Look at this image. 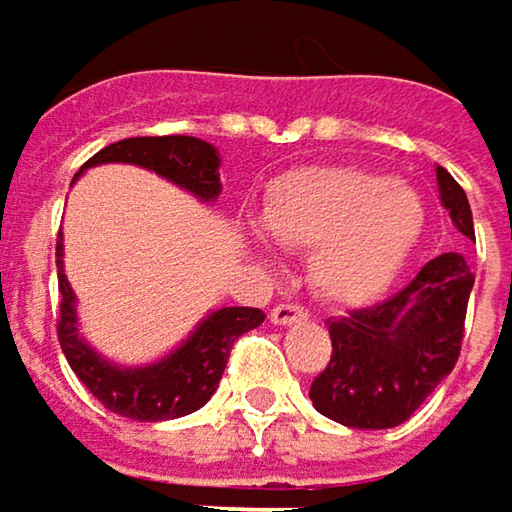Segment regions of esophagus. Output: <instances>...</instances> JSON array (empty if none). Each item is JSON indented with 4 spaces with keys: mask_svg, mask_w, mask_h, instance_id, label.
Instances as JSON below:
<instances>
[{
    "mask_svg": "<svg viewBox=\"0 0 512 512\" xmlns=\"http://www.w3.org/2000/svg\"><path fill=\"white\" fill-rule=\"evenodd\" d=\"M308 314H305V308H299V305H293V302H281V305H275L272 311H269V320L275 323V326H290V323H299V320H305Z\"/></svg>",
    "mask_w": 512,
    "mask_h": 512,
    "instance_id": "obj_1",
    "label": "esophagus"
}]
</instances>
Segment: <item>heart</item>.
<instances>
[{
    "label": "heart",
    "instance_id": "obj_1",
    "mask_svg": "<svg viewBox=\"0 0 512 512\" xmlns=\"http://www.w3.org/2000/svg\"><path fill=\"white\" fill-rule=\"evenodd\" d=\"M260 219L278 246L308 249V281L323 299L361 305L412 252L424 204L409 183L370 168L311 165L269 183Z\"/></svg>",
    "mask_w": 512,
    "mask_h": 512
}]
</instances>
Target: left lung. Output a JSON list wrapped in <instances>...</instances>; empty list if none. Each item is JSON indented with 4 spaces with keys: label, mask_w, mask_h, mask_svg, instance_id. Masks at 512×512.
<instances>
[{
    "label": "left lung",
    "mask_w": 512,
    "mask_h": 512,
    "mask_svg": "<svg viewBox=\"0 0 512 512\" xmlns=\"http://www.w3.org/2000/svg\"><path fill=\"white\" fill-rule=\"evenodd\" d=\"M436 180L451 222L474 240L462 186L442 165H436ZM471 287L465 257L448 252L433 257L394 296L332 320V358L311 382L317 412L356 430L409 421L460 358Z\"/></svg>",
    "instance_id": "obj_1"
}]
</instances>
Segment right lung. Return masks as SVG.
<instances>
[{
    "label": "right lung",
    "instance_id": "right-lung-1",
    "mask_svg": "<svg viewBox=\"0 0 512 512\" xmlns=\"http://www.w3.org/2000/svg\"><path fill=\"white\" fill-rule=\"evenodd\" d=\"M100 162H133L151 168L165 180L198 195L201 201H216V195L222 192L219 154L210 142H201L195 136L121 139L97 151L82 165V171ZM55 257H58L55 263H58V293H61V311H58L61 353L73 367V373L82 379V385L109 412L133 421H171L201 409L219 388L234 341L263 323L260 308H219L174 353L145 367H118L79 338L76 296L61 269V234L55 243Z\"/></svg>",
    "mask_w": 512,
    "mask_h": 512
}]
</instances>
